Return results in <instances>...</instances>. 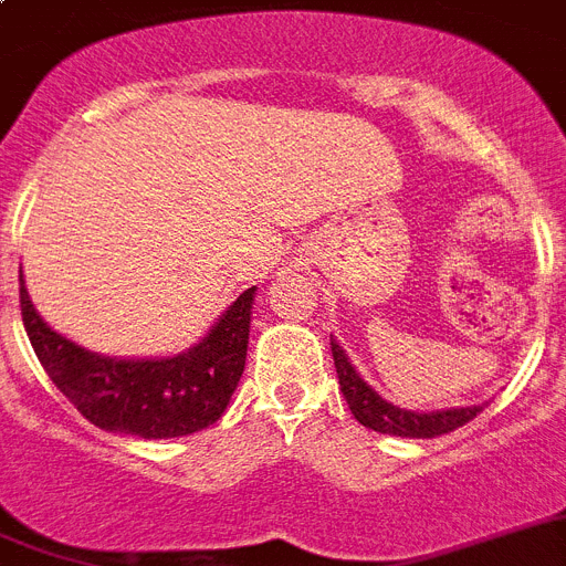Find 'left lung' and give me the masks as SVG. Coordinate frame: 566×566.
Wrapping results in <instances>:
<instances>
[{"instance_id":"obj_1","label":"left lung","mask_w":566,"mask_h":566,"mask_svg":"<svg viewBox=\"0 0 566 566\" xmlns=\"http://www.w3.org/2000/svg\"><path fill=\"white\" fill-rule=\"evenodd\" d=\"M329 346H333L335 371H338V384L344 391L349 411L360 426L380 434L395 437H417V440H431V437L448 434V431L460 429L468 420L480 415L482 406H462V409H442V411H409L400 406L389 403L378 391L371 389L364 378L358 375L346 353L338 346V340L329 335Z\"/></svg>"}]
</instances>
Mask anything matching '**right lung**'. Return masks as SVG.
Listing matches in <instances>:
<instances>
[{
	"instance_id": "add662e5",
	"label": "right lung",
	"mask_w": 566,
	"mask_h": 566,
	"mask_svg": "<svg viewBox=\"0 0 566 566\" xmlns=\"http://www.w3.org/2000/svg\"><path fill=\"white\" fill-rule=\"evenodd\" d=\"M253 298L256 287H248L186 353L109 358L55 333L35 313L19 271L24 329L50 380L93 426L144 440L195 434L220 420L245 371Z\"/></svg>"
}]
</instances>
